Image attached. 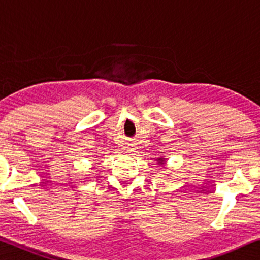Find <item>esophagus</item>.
I'll list each match as a JSON object with an SVG mask.
<instances>
[{
  "label": "esophagus",
  "instance_id": "1",
  "mask_svg": "<svg viewBox=\"0 0 260 260\" xmlns=\"http://www.w3.org/2000/svg\"><path fill=\"white\" fill-rule=\"evenodd\" d=\"M127 148V151H129V152H132V151H134L136 150V145H133V144H131V145H128V146L126 147Z\"/></svg>",
  "mask_w": 260,
  "mask_h": 260
}]
</instances>
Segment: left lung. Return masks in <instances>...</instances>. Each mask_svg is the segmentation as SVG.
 <instances>
[{
	"mask_svg": "<svg viewBox=\"0 0 260 260\" xmlns=\"http://www.w3.org/2000/svg\"><path fill=\"white\" fill-rule=\"evenodd\" d=\"M164 161H165V159L164 158H158V164H164Z\"/></svg>",
	"mask_w": 260,
	"mask_h": 260,
	"instance_id": "obj_1",
	"label": "left lung"
}]
</instances>
